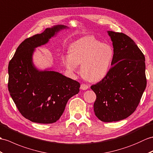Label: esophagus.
Returning <instances> with one entry per match:
<instances>
[{"mask_svg": "<svg viewBox=\"0 0 153 153\" xmlns=\"http://www.w3.org/2000/svg\"><path fill=\"white\" fill-rule=\"evenodd\" d=\"M81 88L83 90H87L88 88V85L85 83H82L81 85Z\"/></svg>", "mask_w": 153, "mask_h": 153, "instance_id": "34e87169", "label": "esophagus"}]
</instances>
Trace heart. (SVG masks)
<instances>
[{
    "instance_id": "heart-1",
    "label": "heart",
    "mask_w": 153,
    "mask_h": 153,
    "mask_svg": "<svg viewBox=\"0 0 153 153\" xmlns=\"http://www.w3.org/2000/svg\"><path fill=\"white\" fill-rule=\"evenodd\" d=\"M114 49L94 36L79 39L70 46V55L65 57V65L70 72H74L81 65L80 72L84 79L98 81L108 73L114 59Z\"/></svg>"
}]
</instances>
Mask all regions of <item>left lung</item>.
I'll return each mask as SVG.
<instances>
[{
  "mask_svg": "<svg viewBox=\"0 0 153 153\" xmlns=\"http://www.w3.org/2000/svg\"><path fill=\"white\" fill-rule=\"evenodd\" d=\"M108 34L115 53L112 66L100 81L91 87L97 95L95 115L105 123L132 115L147 85L145 56L140 49L125 34L113 31Z\"/></svg>",
  "mask_w": 153,
  "mask_h": 153,
  "instance_id": "left-lung-1",
  "label": "left lung"
}]
</instances>
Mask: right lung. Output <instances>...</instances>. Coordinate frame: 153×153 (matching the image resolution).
<instances>
[{"instance_id": "obj_1", "label": "right lung", "mask_w": 153, "mask_h": 153, "mask_svg": "<svg viewBox=\"0 0 153 153\" xmlns=\"http://www.w3.org/2000/svg\"><path fill=\"white\" fill-rule=\"evenodd\" d=\"M64 25L46 28L25 39L17 48L8 65V91L25 118L41 124L55 123L69 99L79 92L77 81L53 71L40 72L32 63L34 48L44 45Z\"/></svg>"}]
</instances>
